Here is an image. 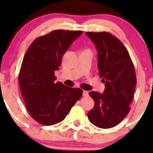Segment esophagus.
<instances>
[{
    "label": "esophagus",
    "mask_w": 153,
    "mask_h": 153,
    "mask_svg": "<svg viewBox=\"0 0 153 153\" xmlns=\"http://www.w3.org/2000/svg\"><path fill=\"white\" fill-rule=\"evenodd\" d=\"M82 96H85V97H86V96H88V91H83V92H82Z\"/></svg>",
    "instance_id": "34e87169"
}]
</instances>
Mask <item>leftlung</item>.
Listing matches in <instances>:
<instances>
[{"mask_svg": "<svg viewBox=\"0 0 153 153\" xmlns=\"http://www.w3.org/2000/svg\"><path fill=\"white\" fill-rule=\"evenodd\" d=\"M98 52V68L105 83L103 94L91 91L93 109L88 113L89 121L96 127H115L130 111L136 86V74L129 52L122 42L110 33L86 32Z\"/></svg>", "mask_w": 153, "mask_h": 153, "instance_id": "8db88e82", "label": "left lung"}]
</instances>
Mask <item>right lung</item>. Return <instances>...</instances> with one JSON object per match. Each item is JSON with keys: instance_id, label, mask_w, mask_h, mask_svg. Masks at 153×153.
Returning <instances> with one entry per match:
<instances>
[{"instance_id": "add662e5", "label": "right lung", "mask_w": 153, "mask_h": 153, "mask_svg": "<svg viewBox=\"0 0 153 153\" xmlns=\"http://www.w3.org/2000/svg\"><path fill=\"white\" fill-rule=\"evenodd\" d=\"M82 34L81 31H52L36 39L26 51L19 72V86L26 109L39 124L50 126L62 122L81 98V89L54 81V71L59 70L66 50Z\"/></svg>"}]
</instances>
